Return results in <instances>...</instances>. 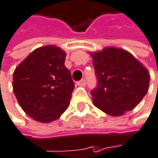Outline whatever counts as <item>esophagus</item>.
<instances>
[{
	"instance_id": "obj_1",
	"label": "esophagus",
	"mask_w": 158,
	"mask_h": 158,
	"mask_svg": "<svg viewBox=\"0 0 158 158\" xmlns=\"http://www.w3.org/2000/svg\"><path fill=\"white\" fill-rule=\"evenodd\" d=\"M77 84H78L79 86H80V87H84V86L86 85V80H85L84 79H82L81 80L78 81V82H77Z\"/></svg>"
}]
</instances>
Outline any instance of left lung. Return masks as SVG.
I'll return each instance as SVG.
<instances>
[{"mask_svg": "<svg viewBox=\"0 0 158 158\" xmlns=\"http://www.w3.org/2000/svg\"><path fill=\"white\" fill-rule=\"evenodd\" d=\"M89 54L98 79L91 90L94 105L113 117L134 109L148 90V70L123 49L107 47Z\"/></svg>", "mask_w": 158, "mask_h": 158, "instance_id": "8db88e82", "label": "left lung"}]
</instances>
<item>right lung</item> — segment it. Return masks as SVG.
I'll use <instances>...</instances> for the list:
<instances>
[{
	"instance_id": "obj_1",
	"label": "right lung",
	"mask_w": 158,
	"mask_h": 158,
	"mask_svg": "<svg viewBox=\"0 0 158 158\" xmlns=\"http://www.w3.org/2000/svg\"><path fill=\"white\" fill-rule=\"evenodd\" d=\"M65 58L60 48L43 46L33 50L13 72L12 88L18 103L36 121H54L69 106L74 82Z\"/></svg>"
}]
</instances>
